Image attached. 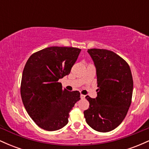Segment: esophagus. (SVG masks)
<instances>
[{"label": "esophagus", "mask_w": 149, "mask_h": 149, "mask_svg": "<svg viewBox=\"0 0 149 149\" xmlns=\"http://www.w3.org/2000/svg\"><path fill=\"white\" fill-rule=\"evenodd\" d=\"M80 98H81L82 100H83V99L85 98V95H80Z\"/></svg>", "instance_id": "1"}]
</instances>
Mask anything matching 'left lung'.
<instances>
[{
    "label": "left lung",
    "mask_w": 149,
    "mask_h": 149,
    "mask_svg": "<svg viewBox=\"0 0 149 149\" xmlns=\"http://www.w3.org/2000/svg\"><path fill=\"white\" fill-rule=\"evenodd\" d=\"M88 52L97 70V97H85L90 103L84 116L95 130L107 132L123 122L132 102L133 79L125 60L115 52L104 49Z\"/></svg>",
    "instance_id": "1"
}]
</instances>
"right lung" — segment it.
<instances>
[{"mask_svg": "<svg viewBox=\"0 0 149 149\" xmlns=\"http://www.w3.org/2000/svg\"><path fill=\"white\" fill-rule=\"evenodd\" d=\"M81 49L47 47L33 53L26 63L21 97L27 113L38 127L55 131L69 122V112L80 100V92L62 88L59 80L69 75Z\"/></svg>", "mask_w": 149, "mask_h": 149, "instance_id": "right-lung-1", "label": "right lung"}]
</instances>
